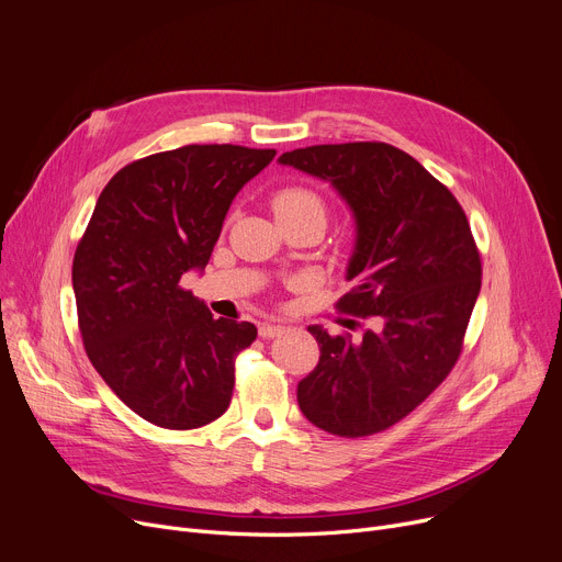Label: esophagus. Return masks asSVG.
<instances>
[{"mask_svg":"<svg viewBox=\"0 0 562 562\" xmlns=\"http://www.w3.org/2000/svg\"><path fill=\"white\" fill-rule=\"evenodd\" d=\"M284 333V326H278V323H261L259 326V337L261 339H273Z\"/></svg>","mask_w":562,"mask_h":562,"instance_id":"esophagus-1","label":"esophagus"}]
</instances>
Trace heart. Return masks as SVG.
I'll list each match as a JSON object with an SVG mask.
<instances>
[{
    "instance_id": "obj_1",
    "label": "heart",
    "mask_w": 562,
    "mask_h": 562,
    "mask_svg": "<svg viewBox=\"0 0 562 562\" xmlns=\"http://www.w3.org/2000/svg\"><path fill=\"white\" fill-rule=\"evenodd\" d=\"M305 210H314L318 214H323V200L303 187H286L280 189L273 195V212L276 216H284V214H296V212H305Z\"/></svg>"
}]
</instances>
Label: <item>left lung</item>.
I'll return each instance as SVG.
<instances>
[{"instance_id":"left-lung-1","label":"left lung","mask_w":562,"mask_h":562,"mask_svg":"<svg viewBox=\"0 0 562 562\" xmlns=\"http://www.w3.org/2000/svg\"><path fill=\"white\" fill-rule=\"evenodd\" d=\"M280 164L330 182L356 216V250L337 307L371 318L360 339L310 326L321 348L299 382L303 415L339 437L407 417L456 367L481 291V255L456 195L390 143L312 145ZM356 323V321H350Z\"/></svg>"}]
</instances>
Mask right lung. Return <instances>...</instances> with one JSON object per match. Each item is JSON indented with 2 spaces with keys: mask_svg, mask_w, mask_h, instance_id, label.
<instances>
[{
  "mask_svg": "<svg viewBox=\"0 0 562 562\" xmlns=\"http://www.w3.org/2000/svg\"><path fill=\"white\" fill-rule=\"evenodd\" d=\"M276 157L244 145H184L132 161L98 198L72 261L88 360L138 417L168 430L216 422L234 360L257 328L214 318L184 289L218 241L234 195Z\"/></svg>",
  "mask_w": 562,
  "mask_h": 562,
  "instance_id": "obj_1",
  "label": "right lung"
}]
</instances>
